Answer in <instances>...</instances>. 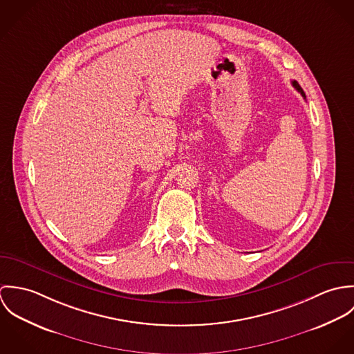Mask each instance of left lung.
<instances>
[{"label":"left lung","mask_w":354,"mask_h":354,"mask_svg":"<svg viewBox=\"0 0 354 354\" xmlns=\"http://www.w3.org/2000/svg\"><path fill=\"white\" fill-rule=\"evenodd\" d=\"M292 84H293V87H295V88H296V90L303 95L304 98H305V94H304L303 88L300 87V84H299L296 80H293V82H292Z\"/></svg>","instance_id":"left-lung-1"}]
</instances>
